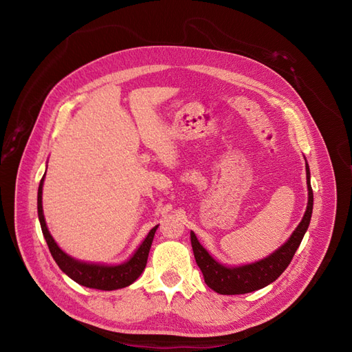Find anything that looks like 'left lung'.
<instances>
[{
  "label": "left lung",
  "instance_id": "obj_1",
  "mask_svg": "<svg viewBox=\"0 0 352 352\" xmlns=\"http://www.w3.org/2000/svg\"><path fill=\"white\" fill-rule=\"evenodd\" d=\"M307 170V188H308V204L305 214L300 225L294 230L292 236L282 247L269 255L267 258L241 267H226L219 264L211 255L202 248L195 233L190 232V243H192L194 257L198 267L204 276V280L210 289L221 295H241L252 291L261 289L269 283L274 282L285 272V269L292 261L296 248L304 238L308 229L313 212V189L310 184V168L305 164Z\"/></svg>",
  "mask_w": 352,
  "mask_h": 352
}]
</instances>
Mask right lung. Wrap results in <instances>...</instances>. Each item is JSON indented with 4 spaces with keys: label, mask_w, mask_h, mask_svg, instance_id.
<instances>
[{
    "label": "right lung",
    "mask_w": 352,
    "mask_h": 352,
    "mask_svg": "<svg viewBox=\"0 0 352 352\" xmlns=\"http://www.w3.org/2000/svg\"><path fill=\"white\" fill-rule=\"evenodd\" d=\"M44 177L45 175L42 176L39 188H38V217H39L41 229H42V233H44V238L47 241L50 252L52 255V258H54L56 263L58 264V267L65 272L70 279L78 282L79 285L92 287V289H100V291L120 289V287L129 286L140 278L146 265L148 254H150V248H151V243H153L158 225L150 230L148 236L141 243V247L136 250L133 257L129 261L119 265H100V264L80 263L78 260L69 257L66 252H63L47 229L44 211H42V185H44Z\"/></svg>",
    "instance_id": "1"
}]
</instances>
